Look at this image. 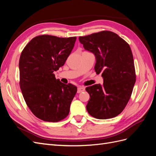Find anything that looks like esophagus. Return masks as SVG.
I'll use <instances>...</instances> for the list:
<instances>
[{
  "instance_id": "obj_1",
  "label": "esophagus",
  "mask_w": 156,
  "mask_h": 156,
  "mask_svg": "<svg viewBox=\"0 0 156 156\" xmlns=\"http://www.w3.org/2000/svg\"><path fill=\"white\" fill-rule=\"evenodd\" d=\"M84 90H85V88H84V87H78L77 88V93H81V92H84Z\"/></svg>"
}]
</instances>
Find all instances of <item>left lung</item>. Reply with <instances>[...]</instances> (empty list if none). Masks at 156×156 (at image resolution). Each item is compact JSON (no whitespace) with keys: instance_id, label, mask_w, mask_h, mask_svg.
Returning <instances> with one entry per match:
<instances>
[{"instance_id":"obj_1","label":"left lung","mask_w":156,"mask_h":156,"mask_svg":"<svg viewBox=\"0 0 156 156\" xmlns=\"http://www.w3.org/2000/svg\"><path fill=\"white\" fill-rule=\"evenodd\" d=\"M84 49L96 56V73H102L103 84L86 88L90 95L87 110L98 119L114 118L123 111L136 81L129 45L116 33L103 30L79 37Z\"/></svg>"}]
</instances>
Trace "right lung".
<instances>
[{
  "instance_id": "right-lung-1",
  "label": "right lung",
  "mask_w": 156,
  "mask_h": 156,
  "mask_svg": "<svg viewBox=\"0 0 156 156\" xmlns=\"http://www.w3.org/2000/svg\"><path fill=\"white\" fill-rule=\"evenodd\" d=\"M75 41L76 37L40 35L21 52L19 62L21 92L31 112L40 120L56 122L69 115L77 88L61 83L53 72L64 66Z\"/></svg>"
}]
</instances>
